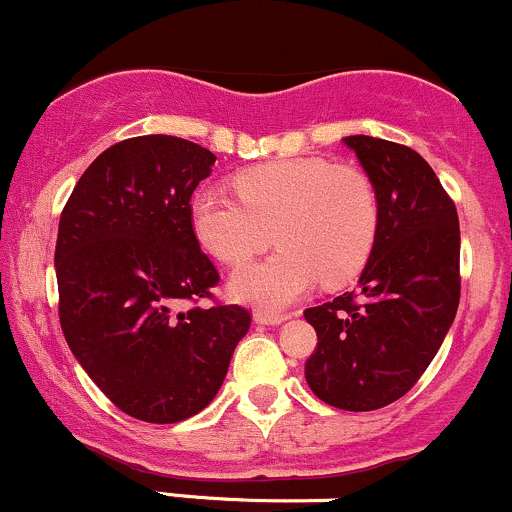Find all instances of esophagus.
<instances>
[{
    "instance_id": "1",
    "label": "esophagus",
    "mask_w": 512,
    "mask_h": 512,
    "mask_svg": "<svg viewBox=\"0 0 512 512\" xmlns=\"http://www.w3.org/2000/svg\"><path fill=\"white\" fill-rule=\"evenodd\" d=\"M254 320L258 324H280L288 320V315H283V312H266V310H258L254 315Z\"/></svg>"
}]
</instances>
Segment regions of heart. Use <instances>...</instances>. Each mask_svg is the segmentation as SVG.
<instances>
[{
  "label": "heart",
  "mask_w": 512,
  "mask_h": 512,
  "mask_svg": "<svg viewBox=\"0 0 512 512\" xmlns=\"http://www.w3.org/2000/svg\"><path fill=\"white\" fill-rule=\"evenodd\" d=\"M236 197L202 188L190 200L197 244L224 266H241L268 249L280 251L241 268L232 295L261 310L290 305L322 278L344 285L371 256L381 207L364 170L327 158H288L246 168L234 178Z\"/></svg>",
  "instance_id": "obj_1"
}]
</instances>
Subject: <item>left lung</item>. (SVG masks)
Segmentation results:
<instances>
[{
	"label": "left lung",
	"mask_w": 512,
	"mask_h": 512,
	"mask_svg": "<svg viewBox=\"0 0 512 512\" xmlns=\"http://www.w3.org/2000/svg\"><path fill=\"white\" fill-rule=\"evenodd\" d=\"M381 222L359 288L307 307V386L339 410L386 408L420 381L459 307V217L430 163L395 141L346 136Z\"/></svg>",
	"instance_id": "1"
}]
</instances>
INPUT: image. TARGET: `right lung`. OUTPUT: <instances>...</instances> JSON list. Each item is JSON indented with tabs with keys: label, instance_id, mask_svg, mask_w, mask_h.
Segmentation results:
<instances>
[{
	"label": "right lung",
	"instance_id": "obj_1",
	"mask_svg": "<svg viewBox=\"0 0 512 512\" xmlns=\"http://www.w3.org/2000/svg\"><path fill=\"white\" fill-rule=\"evenodd\" d=\"M207 148L134 136L100 153L60 212L58 317L65 342L126 415L156 425L212 403L251 312L214 300L219 273L190 229Z\"/></svg>",
	"mask_w": 512,
	"mask_h": 512
}]
</instances>
